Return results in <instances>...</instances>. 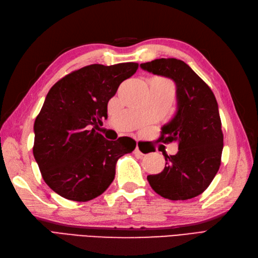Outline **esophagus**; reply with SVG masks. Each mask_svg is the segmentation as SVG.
I'll list each match as a JSON object with an SVG mask.
<instances>
[{"mask_svg": "<svg viewBox=\"0 0 258 258\" xmlns=\"http://www.w3.org/2000/svg\"><path fill=\"white\" fill-rule=\"evenodd\" d=\"M134 153L135 154H137V155H142V156H144L145 154H146L147 153V150L146 149H145L144 147H142L141 146V145H136V148H135V150H134Z\"/></svg>", "mask_w": 258, "mask_h": 258, "instance_id": "34e87169", "label": "esophagus"}]
</instances>
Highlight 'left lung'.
I'll list each match as a JSON object with an SVG mask.
<instances>
[{"label":"left lung","instance_id":"obj_1","mask_svg":"<svg viewBox=\"0 0 258 258\" xmlns=\"http://www.w3.org/2000/svg\"><path fill=\"white\" fill-rule=\"evenodd\" d=\"M144 71L171 78L176 86V112L161 127L158 142H177L179 151L166 156V167L147 180L157 194L185 201L206 189L219 170L223 134L218 103L208 85L177 58L142 63Z\"/></svg>","mask_w":258,"mask_h":258}]
</instances>
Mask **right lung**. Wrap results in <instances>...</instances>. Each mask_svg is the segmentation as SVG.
<instances>
[{
  "mask_svg": "<svg viewBox=\"0 0 258 258\" xmlns=\"http://www.w3.org/2000/svg\"><path fill=\"white\" fill-rule=\"evenodd\" d=\"M138 69L134 62L91 64L64 76L45 97L36 117L34 157L48 186L70 201L101 195L115 175V164L132 153L130 137L108 141L96 131L108 117V102Z\"/></svg>",
  "mask_w": 258,
  "mask_h": 258,
  "instance_id": "right-lung-1",
  "label": "right lung"
}]
</instances>
